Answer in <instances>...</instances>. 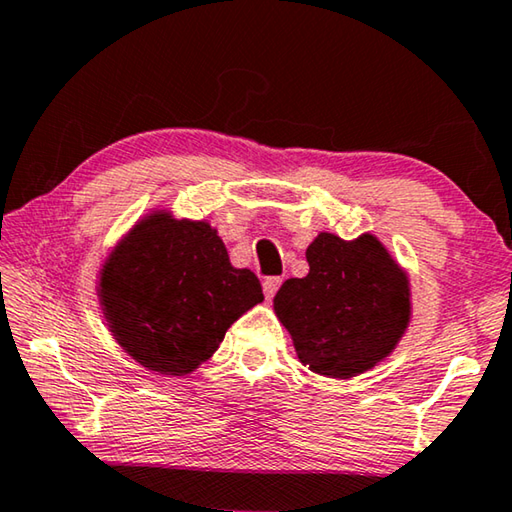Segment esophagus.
<instances>
[{"mask_svg": "<svg viewBox=\"0 0 512 512\" xmlns=\"http://www.w3.org/2000/svg\"><path fill=\"white\" fill-rule=\"evenodd\" d=\"M262 287H264V296H266L268 300H271V298L275 296V293H277V289L282 287V277H266Z\"/></svg>", "mask_w": 512, "mask_h": 512, "instance_id": "obj_1", "label": "esophagus"}]
</instances>
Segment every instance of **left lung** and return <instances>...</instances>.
Here are the masks:
<instances>
[{
  "label": "left lung",
  "mask_w": 512,
  "mask_h": 512,
  "mask_svg": "<svg viewBox=\"0 0 512 512\" xmlns=\"http://www.w3.org/2000/svg\"><path fill=\"white\" fill-rule=\"evenodd\" d=\"M307 277L273 300L298 359L318 375L348 379L386 359L411 318L409 277L377 237L320 232L307 248Z\"/></svg>",
  "instance_id": "obj_1"
}]
</instances>
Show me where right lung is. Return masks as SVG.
Segmentation results:
<instances>
[{
  "label": "right lung",
  "instance_id": "obj_1",
  "mask_svg": "<svg viewBox=\"0 0 512 512\" xmlns=\"http://www.w3.org/2000/svg\"><path fill=\"white\" fill-rule=\"evenodd\" d=\"M99 298L117 343L144 368L187 375L219 348L228 327L264 300L205 221L146 216L112 250Z\"/></svg>",
  "mask_w": 512,
  "mask_h": 512
}]
</instances>
